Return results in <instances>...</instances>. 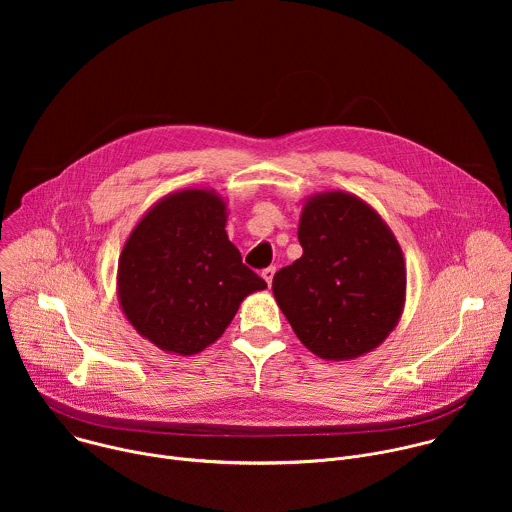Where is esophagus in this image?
Masks as SVG:
<instances>
[{"label":"esophagus","mask_w":512,"mask_h":512,"mask_svg":"<svg viewBox=\"0 0 512 512\" xmlns=\"http://www.w3.org/2000/svg\"><path fill=\"white\" fill-rule=\"evenodd\" d=\"M273 275H275V267H267L261 271V277L267 281V285L271 287V281H273Z\"/></svg>","instance_id":"esophagus-1"}]
</instances>
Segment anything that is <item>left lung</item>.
Here are the masks:
<instances>
[{
	"instance_id": "left-lung-1",
	"label": "left lung",
	"mask_w": 512,
	"mask_h": 512,
	"mask_svg": "<svg viewBox=\"0 0 512 512\" xmlns=\"http://www.w3.org/2000/svg\"><path fill=\"white\" fill-rule=\"evenodd\" d=\"M302 257L273 275V296L302 344L324 360L375 350L401 320L407 269L399 241L362 198L332 190L306 198Z\"/></svg>"
}]
</instances>
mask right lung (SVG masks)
Segmentation results:
<instances>
[{"instance_id": "obj_1", "label": "right lung", "mask_w": 512, "mask_h": 512, "mask_svg": "<svg viewBox=\"0 0 512 512\" xmlns=\"http://www.w3.org/2000/svg\"><path fill=\"white\" fill-rule=\"evenodd\" d=\"M227 202L210 188L160 198L129 233L117 265V298L139 336L190 356L216 342L241 302L267 283L229 241Z\"/></svg>"}]
</instances>
